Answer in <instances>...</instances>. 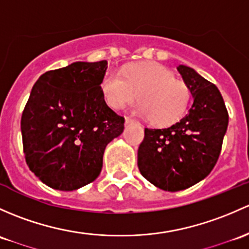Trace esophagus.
Listing matches in <instances>:
<instances>
[{"label": "esophagus", "instance_id": "esophagus-1", "mask_svg": "<svg viewBox=\"0 0 249 249\" xmlns=\"http://www.w3.org/2000/svg\"><path fill=\"white\" fill-rule=\"evenodd\" d=\"M133 120L131 119V118H129V117H125V123H126V124H129V123H132Z\"/></svg>", "mask_w": 249, "mask_h": 249}]
</instances>
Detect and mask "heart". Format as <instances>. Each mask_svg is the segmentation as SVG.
<instances>
[{
    "instance_id": "obj_1",
    "label": "heart",
    "mask_w": 249,
    "mask_h": 249,
    "mask_svg": "<svg viewBox=\"0 0 249 249\" xmlns=\"http://www.w3.org/2000/svg\"><path fill=\"white\" fill-rule=\"evenodd\" d=\"M122 77L106 72L101 78L100 89L105 100L113 109H123L138 100L133 111L149 118L155 125H168L186 111L191 89L186 82L159 63L133 64L122 71Z\"/></svg>"
}]
</instances>
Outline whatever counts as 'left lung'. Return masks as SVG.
Segmentation results:
<instances>
[{"label": "left lung", "instance_id": "obj_1", "mask_svg": "<svg viewBox=\"0 0 249 249\" xmlns=\"http://www.w3.org/2000/svg\"><path fill=\"white\" fill-rule=\"evenodd\" d=\"M193 104L179 122L145 129L137 153L141 174L161 190L177 192L205 179L218 160L229 116L218 88L195 69L177 68Z\"/></svg>", "mask_w": 249, "mask_h": 249}]
</instances>
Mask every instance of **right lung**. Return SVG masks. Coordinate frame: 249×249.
Listing matches in <instances>:
<instances>
[{
  "mask_svg": "<svg viewBox=\"0 0 249 249\" xmlns=\"http://www.w3.org/2000/svg\"><path fill=\"white\" fill-rule=\"evenodd\" d=\"M107 62H75L41 75L21 117L27 166L40 181L74 191L94 181L106 145L124 131V118L100 89Z\"/></svg>",
  "mask_w": 249,
  "mask_h": 249,
  "instance_id": "obj_1",
  "label": "right lung"
}]
</instances>
